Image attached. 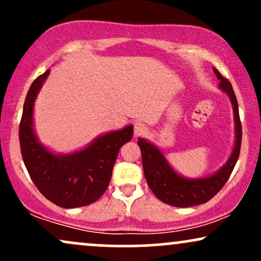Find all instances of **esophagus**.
Wrapping results in <instances>:
<instances>
[{"mask_svg":"<svg viewBox=\"0 0 261 261\" xmlns=\"http://www.w3.org/2000/svg\"><path fill=\"white\" fill-rule=\"evenodd\" d=\"M134 131H135V135H136V136H140L141 134H143L146 131V126L142 124V122L139 121V122H136V124H135Z\"/></svg>","mask_w":261,"mask_h":261,"instance_id":"obj_1","label":"esophagus"}]
</instances>
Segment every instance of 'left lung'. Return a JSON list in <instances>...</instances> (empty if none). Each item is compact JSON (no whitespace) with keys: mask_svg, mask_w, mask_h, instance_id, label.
Returning a JSON list of instances; mask_svg holds the SVG:
<instances>
[{"mask_svg":"<svg viewBox=\"0 0 261 261\" xmlns=\"http://www.w3.org/2000/svg\"><path fill=\"white\" fill-rule=\"evenodd\" d=\"M214 72L220 80V85H218L220 88L229 97L233 106L236 122L234 148L229 160L217 173L206 178H184L170 167L166 157L155 146L143 139H139L137 141L141 148V154H142L143 173H145L149 189L161 201L175 206V207H190V206L200 205L211 200L228 180L238 161L239 152H241L242 124L239 119L238 101H237L229 81L224 79L216 68H214Z\"/></svg>","mask_w":261,"mask_h":261,"instance_id":"obj_1","label":"left lung"}]
</instances>
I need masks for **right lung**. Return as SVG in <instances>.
<instances>
[{"label":"right lung","mask_w":261,"mask_h":261,"mask_svg":"<svg viewBox=\"0 0 261 261\" xmlns=\"http://www.w3.org/2000/svg\"><path fill=\"white\" fill-rule=\"evenodd\" d=\"M50 70L34 80L25 97L19 124V143L25 168L47 200L65 208L97 201L108 189L122 145L133 139L134 126L112 131L71 154H55L39 142L33 127V109Z\"/></svg>","instance_id":"obj_1"}]
</instances>
